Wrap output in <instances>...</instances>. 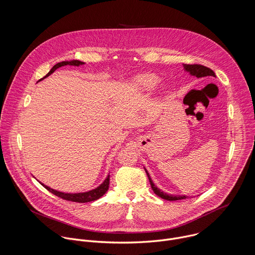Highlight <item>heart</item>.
<instances>
[{
    "instance_id": "b5f03b06",
    "label": "heart",
    "mask_w": 255,
    "mask_h": 255,
    "mask_svg": "<svg viewBox=\"0 0 255 255\" xmlns=\"http://www.w3.org/2000/svg\"><path fill=\"white\" fill-rule=\"evenodd\" d=\"M158 83V77L152 73H142L132 78L133 86L141 91H149ZM159 88H163V84H158Z\"/></svg>"
}]
</instances>
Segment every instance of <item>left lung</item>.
Returning <instances> with one entry per match:
<instances>
[{"label":"left lung","instance_id":"8db88e82","mask_svg":"<svg viewBox=\"0 0 255 255\" xmlns=\"http://www.w3.org/2000/svg\"><path fill=\"white\" fill-rule=\"evenodd\" d=\"M183 69L185 72H187L190 76H194L196 78H203V77H206V76H213V77H216L215 73L205 67V66H202V65H187V64H183ZM145 169V172L148 176V179L150 181V184H151V188L153 190V192L158 195L159 197H161L162 199H165V200H169V201H175V200H181V199H185V198H188V196L186 195H175V194H168L164 191H162L161 189H159L152 181L147 169L144 167Z\"/></svg>","mask_w":255,"mask_h":255}]
</instances>
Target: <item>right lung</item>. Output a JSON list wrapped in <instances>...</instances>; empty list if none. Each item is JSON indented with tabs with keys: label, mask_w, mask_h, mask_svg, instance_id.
<instances>
[{
	"label": "right lung",
	"mask_w": 255,
	"mask_h": 255,
	"mask_svg": "<svg viewBox=\"0 0 255 255\" xmlns=\"http://www.w3.org/2000/svg\"><path fill=\"white\" fill-rule=\"evenodd\" d=\"M85 63L82 62V61H79V60H70V61H63V62H60L58 64H56L51 70L50 72L45 76L43 77L40 81L44 80L45 78H47L48 76H50L51 74H53L58 68H61L62 66H67V65H70V66H75V67H79L81 65H84ZM40 182V181H39ZM109 182H110V175H108L106 177V179L96 188L92 189V190H89V191H86V192H77V193H66V192H62V191H58V190H55L47 185H45L44 183L40 182L47 190H49L51 193L57 195L58 197H61L65 200H69V201H74V202H80V203H85V202H90V201H94V200H97L99 199L100 197H102L106 192L107 190L109 189Z\"/></svg>",
	"instance_id": "1"
}]
</instances>
